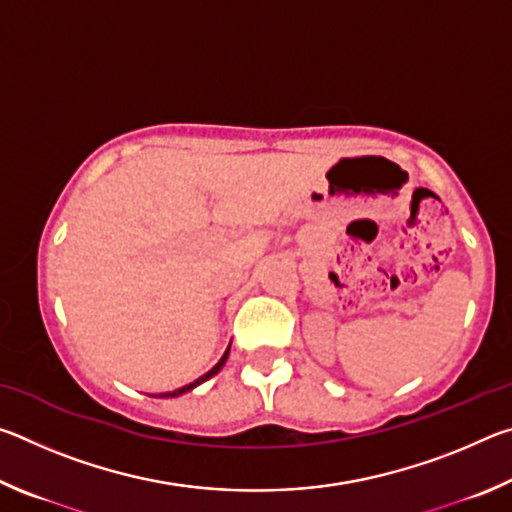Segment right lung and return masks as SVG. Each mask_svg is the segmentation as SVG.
Masks as SVG:
<instances>
[{"label":"right lung","mask_w":512,"mask_h":512,"mask_svg":"<svg viewBox=\"0 0 512 512\" xmlns=\"http://www.w3.org/2000/svg\"><path fill=\"white\" fill-rule=\"evenodd\" d=\"M228 354H230V345H228V350L223 352V357L219 359V363H216V366L212 368V370H207L203 377H198L196 381H192V384H187V386H183V388H176V391H169V393H160L158 397H178V395H183V393H189V391H194L196 386H201L203 381H207L210 377H214L216 372H219L223 366H225V361H228Z\"/></svg>","instance_id":"1"}]
</instances>
